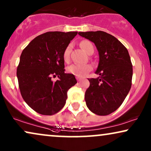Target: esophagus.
Masks as SVG:
<instances>
[{
    "label": "esophagus",
    "mask_w": 151,
    "mask_h": 151,
    "mask_svg": "<svg viewBox=\"0 0 151 151\" xmlns=\"http://www.w3.org/2000/svg\"><path fill=\"white\" fill-rule=\"evenodd\" d=\"M76 78H77V80L78 81H81V80L82 79L81 77H76Z\"/></svg>",
    "instance_id": "1"
}]
</instances>
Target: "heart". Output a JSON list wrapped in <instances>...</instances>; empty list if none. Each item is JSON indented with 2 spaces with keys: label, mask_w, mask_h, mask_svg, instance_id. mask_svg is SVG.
<instances>
[{
  "label": "heart",
  "mask_w": 151,
  "mask_h": 151,
  "mask_svg": "<svg viewBox=\"0 0 151 151\" xmlns=\"http://www.w3.org/2000/svg\"><path fill=\"white\" fill-rule=\"evenodd\" d=\"M80 45L82 49L88 54L93 53L94 51V47H93L92 42L88 40H82L80 42ZM70 50H71V45H68L65 49L63 52V59L65 61H68L70 59ZM93 69L92 65L89 63L86 64H72L67 68V72L68 73L73 74L78 77H83L91 71Z\"/></svg>",
  "instance_id": "b5f03b06"
}]
</instances>
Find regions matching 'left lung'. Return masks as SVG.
I'll return each instance as SVG.
<instances>
[{
    "label": "left lung",
    "mask_w": 151,
    "mask_h": 151,
    "mask_svg": "<svg viewBox=\"0 0 151 151\" xmlns=\"http://www.w3.org/2000/svg\"><path fill=\"white\" fill-rule=\"evenodd\" d=\"M96 46L100 61L96 79H88L85 93L86 105L93 113L107 116L120 107L132 86V64L126 47L114 36L104 31L79 32Z\"/></svg>",
    "instance_id": "obj_1"
}]
</instances>
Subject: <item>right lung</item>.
<instances>
[{
	"mask_svg": "<svg viewBox=\"0 0 151 151\" xmlns=\"http://www.w3.org/2000/svg\"><path fill=\"white\" fill-rule=\"evenodd\" d=\"M78 32L52 31L38 35L23 50L17 69L19 87L25 102L42 115L58 113L65 106L67 92L77 83L65 73L63 52ZM57 76L59 79L52 80Z\"/></svg>",
	"mask_w": 151,
	"mask_h": 151,
	"instance_id": "add662e5",
	"label": "right lung"
}]
</instances>
